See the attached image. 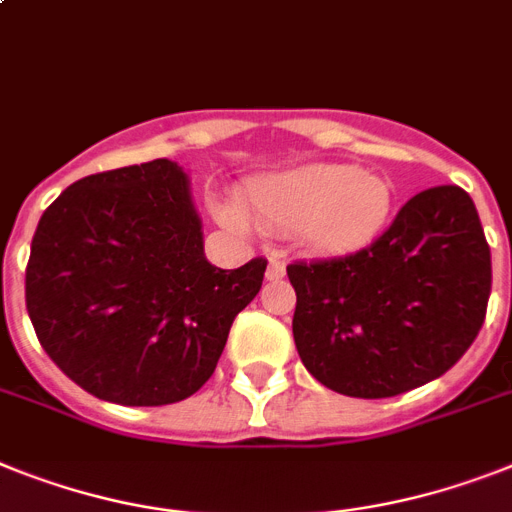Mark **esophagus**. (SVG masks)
Masks as SVG:
<instances>
[{
    "instance_id": "obj_1",
    "label": "esophagus",
    "mask_w": 512,
    "mask_h": 512,
    "mask_svg": "<svg viewBox=\"0 0 512 512\" xmlns=\"http://www.w3.org/2000/svg\"><path fill=\"white\" fill-rule=\"evenodd\" d=\"M285 277V264L282 261H269V266H266V280L274 282V280H282Z\"/></svg>"
}]
</instances>
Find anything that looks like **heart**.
Segmentation results:
<instances>
[{"instance_id": "obj_1", "label": "heart", "mask_w": 512, "mask_h": 512, "mask_svg": "<svg viewBox=\"0 0 512 512\" xmlns=\"http://www.w3.org/2000/svg\"><path fill=\"white\" fill-rule=\"evenodd\" d=\"M390 180L350 164L314 162L256 177L240 206L253 222L277 232H295L306 251L345 256L371 246L390 222ZM217 217L243 230L246 215L235 204H217Z\"/></svg>"}]
</instances>
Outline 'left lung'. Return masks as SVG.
Masks as SVG:
<instances>
[{"label": "left lung", "mask_w": 512, "mask_h": 512, "mask_svg": "<svg viewBox=\"0 0 512 512\" xmlns=\"http://www.w3.org/2000/svg\"><path fill=\"white\" fill-rule=\"evenodd\" d=\"M303 366L350 398H392L442 377L487 314L492 259L466 190H421L369 248L287 266Z\"/></svg>", "instance_id": "1"}]
</instances>
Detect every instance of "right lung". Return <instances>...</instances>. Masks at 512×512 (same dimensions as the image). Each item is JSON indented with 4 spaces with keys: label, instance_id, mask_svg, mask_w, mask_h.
<instances>
[{
    "label": "right lung",
    "instance_id": "right-lung-1",
    "mask_svg": "<svg viewBox=\"0 0 512 512\" xmlns=\"http://www.w3.org/2000/svg\"><path fill=\"white\" fill-rule=\"evenodd\" d=\"M188 172L170 159L73 183L38 219L25 306L46 356L120 405L190 398L214 374L264 259L209 264Z\"/></svg>",
    "mask_w": 512,
    "mask_h": 512
}]
</instances>
